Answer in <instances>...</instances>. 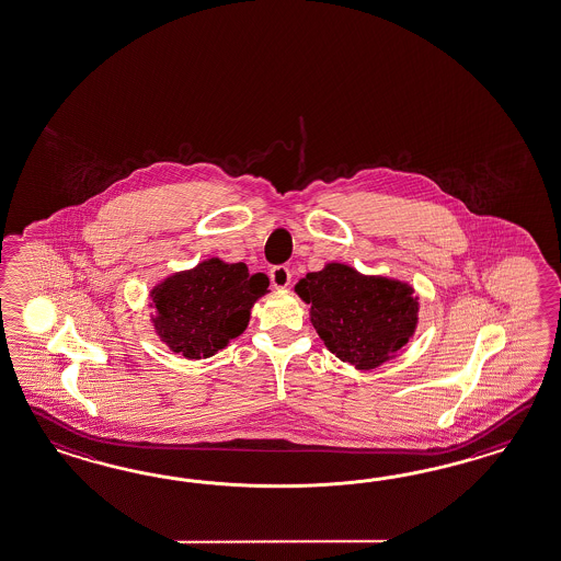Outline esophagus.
Here are the masks:
<instances>
[{
  "label": "esophagus",
  "instance_id": "1",
  "mask_svg": "<svg viewBox=\"0 0 561 561\" xmlns=\"http://www.w3.org/2000/svg\"><path fill=\"white\" fill-rule=\"evenodd\" d=\"M270 277H272V284L277 289H284V287L289 286V282H291V274H289V270L284 267V265H277L274 267L272 272H270Z\"/></svg>",
  "mask_w": 561,
  "mask_h": 561
}]
</instances>
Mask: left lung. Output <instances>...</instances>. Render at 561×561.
<instances>
[{
  "instance_id": "left-lung-1",
  "label": "left lung",
  "mask_w": 561,
  "mask_h": 561,
  "mask_svg": "<svg viewBox=\"0 0 561 561\" xmlns=\"http://www.w3.org/2000/svg\"><path fill=\"white\" fill-rule=\"evenodd\" d=\"M294 289L310 306V322L324 346L358 370L396 358L420 322V301L408 282L360 274L339 261L306 274Z\"/></svg>"
}]
</instances>
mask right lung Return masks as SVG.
I'll return each mask as SVG.
<instances>
[{
    "mask_svg": "<svg viewBox=\"0 0 561 561\" xmlns=\"http://www.w3.org/2000/svg\"><path fill=\"white\" fill-rule=\"evenodd\" d=\"M267 287V275L249 274L241 261H201L151 287V327L172 353L188 360L208 358L245 332L251 308Z\"/></svg>",
    "mask_w": 561,
    "mask_h": 561,
    "instance_id": "obj_1",
    "label": "right lung"
}]
</instances>
